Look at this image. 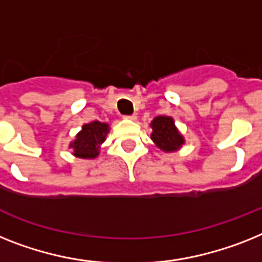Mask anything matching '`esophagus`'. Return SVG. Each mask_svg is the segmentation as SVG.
<instances>
[{
  "label": "esophagus",
  "mask_w": 262,
  "mask_h": 262,
  "mask_svg": "<svg viewBox=\"0 0 262 262\" xmlns=\"http://www.w3.org/2000/svg\"><path fill=\"white\" fill-rule=\"evenodd\" d=\"M123 118L128 119V120H135L136 115H126V116H123Z\"/></svg>",
  "instance_id": "1"
}]
</instances>
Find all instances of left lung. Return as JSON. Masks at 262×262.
Returning a JSON list of instances; mask_svg holds the SVG:
<instances>
[{
	"mask_svg": "<svg viewBox=\"0 0 262 262\" xmlns=\"http://www.w3.org/2000/svg\"><path fill=\"white\" fill-rule=\"evenodd\" d=\"M151 128H152L151 139L162 151L166 152L177 151L185 143L183 136L175 127L174 119L170 116H157L151 122Z\"/></svg>",
	"mask_w": 262,
	"mask_h": 262,
	"instance_id": "1",
	"label": "left lung"
}]
</instances>
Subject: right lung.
<instances>
[{
	"instance_id": "add662e5",
	"label": "right lung",
	"mask_w": 262,
	"mask_h": 262,
	"mask_svg": "<svg viewBox=\"0 0 262 262\" xmlns=\"http://www.w3.org/2000/svg\"><path fill=\"white\" fill-rule=\"evenodd\" d=\"M110 127L107 123L91 122L84 124L81 131L76 135V139L69 144L73 148V155L84 159H94L100 152V144L105 140Z\"/></svg>"
}]
</instances>
